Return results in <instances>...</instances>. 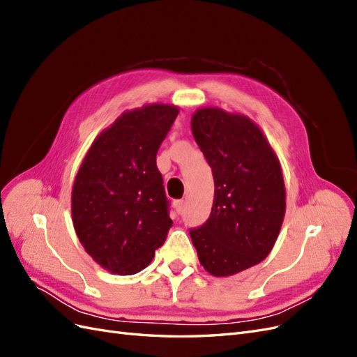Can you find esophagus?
Here are the masks:
<instances>
[{"instance_id": "obj_1", "label": "esophagus", "mask_w": 357, "mask_h": 357, "mask_svg": "<svg viewBox=\"0 0 357 357\" xmlns=\"http://www.w3.org/2000/svg\"><path fill=\"white\" fill-rule=\"evenodd\" d=\"M174 205H176V210H177L178 214L183 213V208H185V202H183L181 199H178V201H174Z\"/></svg>"}]
</instances>
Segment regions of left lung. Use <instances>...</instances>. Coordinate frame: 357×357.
Returning a JSON list of instances; mask_svg holds the SVG:
<instances>
[{
    "instance_id": "8db88e82",
    "label": "left lung",
    "mask_w": 357,
    "mask_h": 357,
    "mask_svg": "<svg viewBox=\"0 0 357 357\" xmlns=\"http://www.w3.org/2000/svg\"><path fill=\"white\" fill-rule=\"evenodd\" d=\"M192 132L214 178L210 218L189 231L201 265L228 277L262 262L286 211L282 167L250 119L220 109L192 116Z\"/></svg>"
}]
</instances>
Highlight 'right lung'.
Segmentation results:
<instances>
[{
  "instance_id": "right-lung-1",
  "label": "right lung",
  "mask_w": 357,
  "mask_h": 357,
  "mask_svg": "<svg viewBox=\"0 0 357 357\" xmlns=\"http://www.w3.org/2000/svg\"><path fill=\"white\" fill-rule=\"evenodd\" d=\"M177 114L165 104L123 113L96 137L74 180L75 234L113 274L144 269L172 226L156 153Z\"/></svg>"
}]
</instances>
